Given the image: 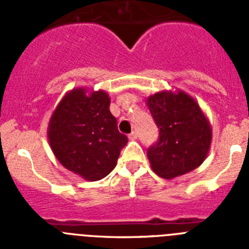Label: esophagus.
Wrapping results in <instances>:
<instances>
[{"mask_svg":"<svg viewBox=\"0 0 249 249\" xmlns=\"http://www.w3.org/2000/svg\"><path fill=\"white\" fill-rule=\"evenodd\" d=\"M137 137H138V133L136 131H133L132 132V133H129L128 135V138L131 141H135V140H137Z\"/></svg>","mask_w":249,"mask_h":249,"instance_id":"obj_1","label":"esophagus"}]
</instances>
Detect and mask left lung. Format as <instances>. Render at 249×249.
Listing matches in <instances>:
<instances>
[{"mask_svg": "<svg viewBox=\"0 0 249 249\" xmlns=\"http://www.w3.org/2000/svg\"><path fill=\"white\" fill-rule=\"evenodd\" d=\"M160 138L147 151L152 169L171 179L203 163L212 142V128L198 103L183 91H160L147 98Z\"/></svg>", "mask_w": 249, "mask_h": 249, "instance_id": "1", "label": "left lung"}]
</instances>
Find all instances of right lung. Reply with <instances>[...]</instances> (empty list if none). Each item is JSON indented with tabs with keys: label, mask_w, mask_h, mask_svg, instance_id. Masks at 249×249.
Segmentation results:
<instances>
[{
	"label": "right lung",
	"mask_w": 249,
	"mask_h": 249,
	"mask_svg": "<svg viewBox=\"0 0 249 249\" xmlns=\"http://www.w3.org/2000/svg\"><path fill=\"white\" fill-rule=\"evenodd\" d=\"M74 89L66 93L48 123V142L59 163L87 181H100L117 164L128 140L109 111L108 93Z\"/></svg>",
	"instance_id": "right-lung-1"
}]
</instances>
